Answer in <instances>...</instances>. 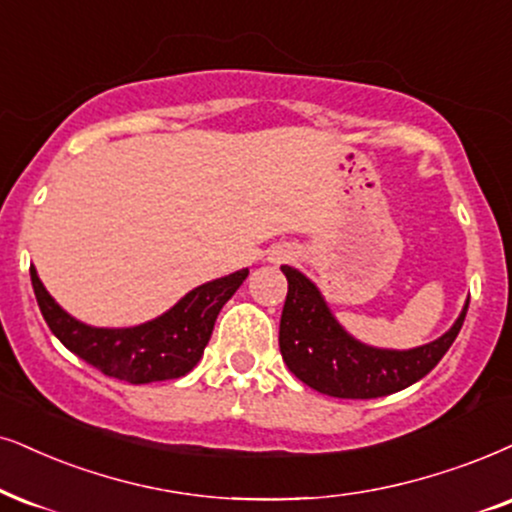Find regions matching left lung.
Wrapping results in <instances>:
<instances>
[{
  "label": "left lung",
  "mask_w": 512,
  "mask_h": 512,
  "mask_svg": "<svg viewBox=\"0 0 512 512\" xmlns=\"http://www.w3.org/2000/svg\"><path fill=\"white\" fill-rule=\"evenodd\" d=\"M281 271L288 278L278 328L281 357L295 378L328 397L375 399L418 383L454 345L468 312L465 302L454 326L428 345L413 349L373 347L342 328L312 278L288 264H283Z\"/></svg>",
  "instance_id": "8db88e82"
}]
</instances>
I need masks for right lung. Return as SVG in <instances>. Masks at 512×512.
I'll return each mask as SVG.
<instances>
[{"label": "right lung", "mask_w": 512, "mask_h": 512, "mask_svg": "<svg viewBox=\"0 0 512 512\" xmlns=\"http://www.w3.org/2000/svg\"><path fill=\"white\" fill-rule=\"evenodd\" d=\"M248 269L215 278L186 293L174 307L155 319L127 328L89 326L58 304L30 267L40 312L51 333L77 357L111 378L132 385L181 378L203 357L217 314L248 278Z\"/></svg>", "instance_id": "1"}]
</instances>
